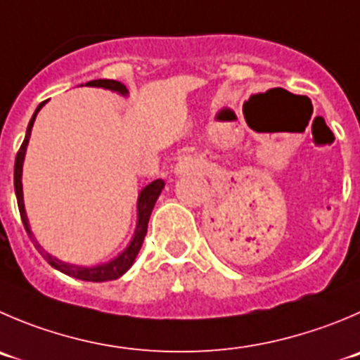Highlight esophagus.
I'll list each match as a JSON object with an SVG mask.
<instances>
[{
	"label": "esophagus",
	"mask_w": 360,
	"mask_h": 360,
	"mask_svg": "<svg viewBox=\"0 0 360 360\" xmlns=\"http://www.w3.org/2000/svg\"><path fill=\"white\" fill-rule=\"evenodd\" d=\"M194 169H196V164H194V160L191 159V157H186V159H182L176 166V173H180V174L193 173Z\"/></svg>",
	"instance_id": "34e87169"
}]
</instances>
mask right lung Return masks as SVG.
I'll list each match as a JSON object with an SVG mask.
<instances>
[{
  "instance_id": "right-lung-1",
  "label": "right lung",
  "mask_w": 360,
  "mask_h": 360,
  "mask_svg": "<svg viewBox=\"0 0 360 360\" xmlns=\"http://www.w3.org/2000/svg\"><path fill=\"white\" fill-rule=\"evenodd\" d=\"M86 84H88V86L109 88V90L118 91V94H122V95L127 94V88L123 86V84L120 83V81H115V79H95V81H90V83H86ZM44 104H46V102H42V104H40L39 108H37L35 115H33V118L30 120L28 131H26V138H24V141H22V145H20L19 152H17V155H15V167H13V187H15L17 205H19V214H20V219H22L24 229L28 231V235H30V237H32V240L35 242L37 251H39L40 255L44 256V259H46V262L49 263L51 266H54V269L60 270V272L67 274V276L75 277V279L91 281V283H102V281L118 279L120 276H123V274H125L127 270L131 269V265H132V263H134L136 256H138L139 249H141L143 240H145V235H146V228H148L150 214H152L153 205H155L157 198H159L160 191H162L164 180H160V178H159V180H153V182L148 184V186H146L145 189L141 191V194H139V200H138V228H136V235H134V238H132L131 244H129V248H127L125 251H123L122 255L118 256V258H115V259H112V262L105 263V265L94 266V269H84V266L68 265V263H63V262H60V259L53 258V256H51V255H47V252L44 251L42 248H40L39 242H37L35 238H33L32 231H30L28 217H26V212H24L22 184H20V174H22L24 153H26V146H28L30 134H32L33 122H35L37 112L40 111V108H42Z\"/></svg>"
}]
</instances>
